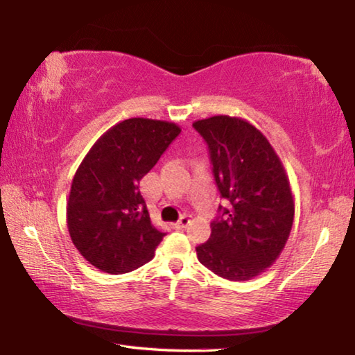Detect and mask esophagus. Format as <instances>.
Segmentation results:
<instances>
[{"instance_id":"34e87169","label":"esophagus","mask_w":355,"mask_h":355,"mask_svg":"<svg viewBox=\"0 0 355 355\" xmlns=\"http://www.w3.org/2000/svg\"><path fill=\"white\" fill-rule=\"evenodd\" d=\"M189 220H191L189 216H183V218H180L173 225H175V228H178V230H182V228H184L186 225L189 224Z\"/></svg>"}]
</instances>
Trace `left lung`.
<instances>
[{"mask_svg":"<svg viewBox=\"0 0 355 355\" xmlns=\"http://www.w3.org/2000/svg\"><path fill=\"white\" fill-rule=\"evenodd\" d=\"M209 148L220 196L211 236L197 245L209 271L233 282L250 280L272 266L291 233L294 199L290 180L269 141L248 120L213 116L192 123Z\"/></svg>","mask_w":355,"mask_h":355,"instance_id":"8db88e82","label":"left lung"}]
</instances>
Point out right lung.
Returning <instances> with one entry per match:
<instances>
[{
  "label": "right lung",
  "instance_id": "obj_1",
  "mask_svg": "<svg viewBox=\"0 0 355 355\" xmlns=\"http://www.w3.org/2000/svg\"><path fill=\"white\" fill-rule=\"evenodd\" d=\"M180 127L127 119L100 136L71 182L67 227L80 254L100 271L125 274L148 263L166 233L150 219L139 183Z\"/></svg>",
  "mask_w": 355,
  "mask_h": 355
}]
</instances>
